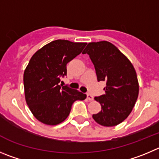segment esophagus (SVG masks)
Returning a JSON list of instances; mask_svg holds the SVG:
<instances>
[{
	"instance_id": "obj_1",
	"label": "esophagus",
	"mask_w": 159,
	"mask_h": 159,
	"mask_svg": "<svg viewBox=\"0 0 159 159\" xmlns=\"http://www.w3.org/2000/svg\"><path fill=\"white\" fill-rule=\"evenodd\" d=\"M87 99H88L89 100H93V96H92L91 94H89V93H88V94H87Z\"/></svg>"
}]
</instances>
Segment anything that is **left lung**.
Masks as SVG:
<instances>
[{
  "instance_id": "left-lung-1",
  "label": "left lung",
  "mask_w": 159,
  "mask_h": 159,
  "mask_svg": "<svg viewBox=\"0 0 159 159\" xmlns=\"http://www.w3.org/2000/svg\"><path fill=\"white\" fill-rule=\"evenodd\" d=\"M83 54L94 65L97 81H106L104 95L95 97L101 111L93 115L98 124L115 126L131 113L139 94L136 73L128 58L108 41L89 43Z\"/></svg>"
}]
</instances>
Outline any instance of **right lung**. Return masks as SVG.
<instances>
[{
    "instance_id": "1",
    "label": "right lung",
    "mask_w": 159,
    "mask_h": 159,
    "mask_svg": "<svg viewBox=\"0 0 159 159\" xmlns=\"http://www.w3.org/2000/svg\"><path fill=\"white\" fill-rule=\"evenodd\" d=\"M86 43L56 40L38 50L31 57L24 71L25 98L34 116L49 125L64 121L76 100L86 94L67 85L59 84L66 76V64L82 52Z\"/></svg>"
}]
</instances>
